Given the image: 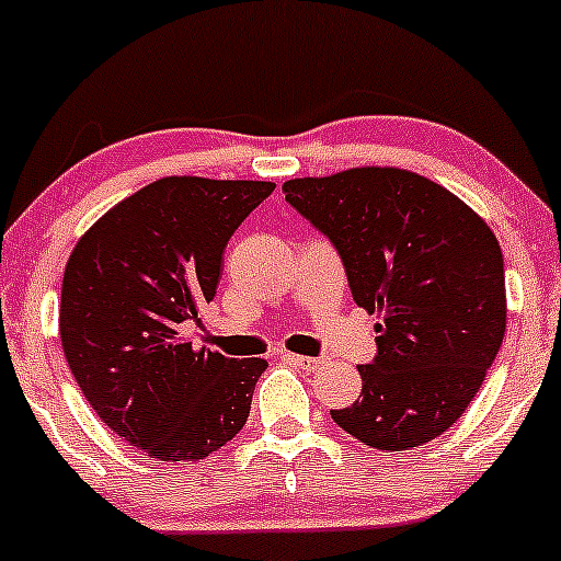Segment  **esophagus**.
<instances>
[{
    "mask_svg": "<svg viewBox=\"0 0 561 561\" xmlns=\"http://www.w3.org/2000/svg\"><path fill=\"white\" fill-rule=\"evenodd\" d=\"M286 360L294 366H302V369H316L321 364V358H312V355H299V353H286Z\"/></svg>",
    "mask_w": 561,
    "mask_h": 561,
    "instance_id": "1",
    "label": "esophagus"
}]
</instances>
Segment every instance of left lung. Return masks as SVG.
I'll return each instance as SVG.
<instances>
[{"label":"left lung","mask_w":561,"mask_h":561,"mask_svg":"<svg viewBox=\"0 0 561 561\" xmlns=\"http://www.w3.org/2000/svg\"><path fill=\"white\" fill-rule=\"evenodd\" d=\"M286 201L340 251L355 305L377 312L360 396L331 420L385 451L423 447L462 417L505 334L495 232L442 184L403 168L291 179Z\"/></svg>","instance_id":"left-lung-1"}]
</instances>
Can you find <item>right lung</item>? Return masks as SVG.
<instances>
[{
	"label": "right lung",
	"instance_id": "obj_1",
	"mask_svg": "<svg viewBox=\"0 0 561 561\" xmlns=\"http://www.w3.org/2000/svg\"><path fill=\"white\" fill-rule=\"evenodd\" d=\"M273 182L165 176L106 210L64 270V355L117 436L168 462L203 460L240 433L264 358L192 347L221 256Z\"/></svg>",
	"mask_w": 561,
	"mask_h": 561
}]
</instances>
